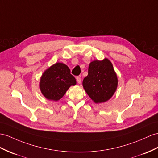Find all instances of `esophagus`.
I'll list each match as a JSON object with an SVG mask.
<instances>
[{"instance_id": "esophagus-1", "label": "esophagus", "mask_w": 158, "mask_h": 158, "mask_svg": "<svg viewBox=\"0 0 158 158\" xmlns=\"http://www.w3.org/2000/svg\"><path fill=\"white\" fill-rule=\"evenodd\" d=\"M76 80H77V83H78L79 84H80L81 82V78L79 77H76Z\"/></svg>"}]
</instances>
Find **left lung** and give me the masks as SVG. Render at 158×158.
Listing matches in <instances>:
<instances>
[{"label": "left lung", "instance_id": "8db88e82", "mask_svg": "<svg viewBox=\"0 0 158 158\" xmlns=\"http://www.w3.org/2000/svg\"><path fill=\"white\" fill-rule=\"evenodd\" d=\"M118 85V79L113 64L107 58L91 61L88 75L83 81V87L95 103L106 102L114 95Z\"/></svg>", "mask_w": 158, "mask_h": 158}]
</instances>
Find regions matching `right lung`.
Masks as SVG:
<instances>
[{"label": "right lung", "mask_w": 158, "mask_h": 158, "mask_svg": "<svg viewBox=\"0 0 158 158\" xmlns=\"http://www.w3.org/2000/svg\"><path fill=\"white\" fill-rule=\"evenodd\" d=\"M76 83L69 68L63 63H56L43 72L40 79L39 89L47 99L57 102L69 88Z\"/></svg>", "instance_id": "right-lung-1"}]
</instances>
